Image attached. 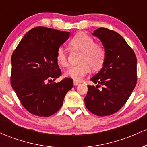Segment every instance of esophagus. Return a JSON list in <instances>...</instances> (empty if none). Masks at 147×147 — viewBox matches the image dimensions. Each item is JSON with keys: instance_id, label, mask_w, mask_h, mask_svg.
<instances>
[{"instance_id": "34e87169", "label": "esophagus", "mask_w": 147, "mask_h": 147, "mask_svg": "<svg viewBox=\"0 0 147 147\" xmlns=\"http://www.w3.org/2000/svg\"><path fill=\"white\" fill-rule=\"evenodd\" d=\"M73 84H74V85H75V86H77V85H79V82H77V81H76V80H74Z\"/></svg>"}]
</instances>
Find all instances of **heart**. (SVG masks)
<instances>
[{
  "label": "heart",
  "instance_id": "heart-1",
  "mask_svg": "<svg viewBox=\"0 0 147 147\" xmlns=\"http://www.w3.org/2000/svg\"><path fill=\"white\" fill-rule=\"evenodd\" d=\"M70 45L74 50L81 52V55L79 64L68 69L65 72L66 77L80 80L90 72L91 69L92 71L102 69L106 60V50L102 44L95 43L92 36L84 32L77 33L70 40ZM56 61L61 66L68 65L66 52L62 47L57 50Z\"/></svg>",
  "mask_w": 147,
  "mask_h": 147
}]
</instances>
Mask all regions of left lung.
I'll return each instance as SVG.
<instances>
[{
    "label": "left lung",
    "mask_w": 147,
    "mask_h": 147,
    "mask_svg": "<svg viewBox=\"0 0 147 147\" xmlns=\"http://www.w3.org/2000/svg\"><path fill=\"white\" fill-rule=\"evenodd\" d=\"M92 34L102 41L106 57L102 70L90 80L84 98L88 110L98 116L117 112L132 93L137 83V59L133 49L117 32L105 28Z\"/></svg>",
    "instance_id": "left-lung-1"
}]
</instances>
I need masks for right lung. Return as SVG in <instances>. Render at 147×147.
Segmentation results:
<instances>
[{
  "label": "right lung",
  "instance_id": "right-lung-1",
  "mask_svg": "<svg viewBox=\"0 0 147 147\" xmlns=\"http://www.w3.org/2000/svg\"><path fill=\"white\" fill-rule=\"evenodd\" d=\"M69 36L68 32L36 27L25 34L11 55V85L23 107L34 115L55 114L73 87L69 77L47 84L61 75L56 52Z\"/></svg>",
  "mask_w": 147,
  "mask_h": 147
}]
</instances>
